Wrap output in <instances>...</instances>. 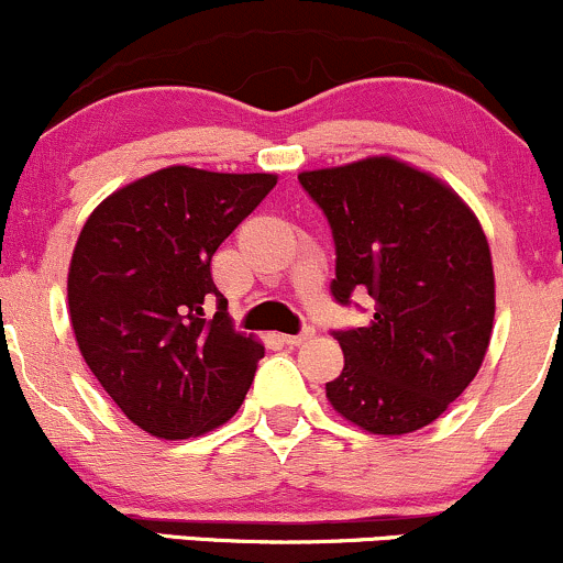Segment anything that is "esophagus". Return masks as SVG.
Segmentation results:
<instances>
[{
	"label": "esophagus",
	"mask_w": 563,
	"mask_h": 563,
	"mask_svg": "<svg viewBox=\"0 0 563 563\" xmlns=\"http://www.w3.org/2000/svg\"><path fill=\"white\" fill-rule=\"evenodd\" d=\"M313 338V330L306 328L303 332H298V335H282V341L287 343V346H303V343H308Z\"/></svg>",
	"instance_id": "34e87169"
}]
</instances>
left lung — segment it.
I'll return each instance as SVG.
<instances>
[{
    "mask_svg": "<svg viewBox=\"0 0 563 563\" xmlns=\"http://www.w3.org/2000/svg\"><path fill=\"white\" fill-rule=\"evenodd\" d=\"M335 239L341 306L367 292L365 328L338 330L343 371L328 400L373 434L432 424L477 376L494 328V268L473 209L389 155L298 174Z\"/></svg>",
    "mask_w": 563,
    "mask_h": 563,
    "instance_id": "8db88e82",
    "label": "left lung"
}]
</instances>
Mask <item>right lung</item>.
I'll return each instance as SVG.
<instances>
[{
    "mask_svg": "<svg viewBox=\"0 0 563 563\" xmlns=\"http://www.w3.org/2000/svg\"><path fill=\"white\" fill-rule=\"evenodd\" d=\"M274 185L276 174L168 166L114 190L82 225L66 279L71 330L107 395L153 438L225 424L250 391L265 349L233 330L211 257Z\"/></svg>",
    "mask_w": 563,
    "mask_h": 563,
    "instance_id": "obj_1",
    "label": "right lung"
}]
</instances>
